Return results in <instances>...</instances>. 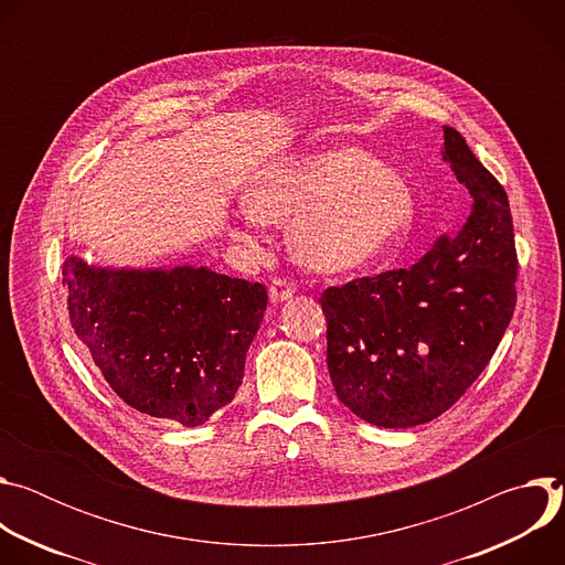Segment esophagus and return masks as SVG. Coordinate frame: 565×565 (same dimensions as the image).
I'll use <instances>...</instances> for the list:
<instances>
[{"label": "esophagus", "instance_id": "1", "mask_svg": "<svg viewBox=\"0 0 565 565\" xmlns=\"http://www.w3.org/2000/svg\"><path fill=\"white\" fill-rule=\"evenodd\" d=\"M268 292H270V301L279 303V301H286V299H292L295 295V286L286 279H273L270 286H268Z\"/></svg>", "mask_w": 565, "mask_h": 565}]
</instances>
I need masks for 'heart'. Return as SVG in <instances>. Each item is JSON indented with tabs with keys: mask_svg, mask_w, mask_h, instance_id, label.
<instances>
[{
	"mask_svg": "<svg viewBox=\"0 0 565 565\" xmlns=\"http://www.w3.org/2000/svg\"><path fill=\"white\" fill-rule=\"evenodd\" d=\"M246 212L290 221L295 259L319 273H355L388 259L414 225V199L377 156L335 147L266 170L248 188ZM248 241L244 230H234Z\"/></svg>",
	"mask_w": 565,
	"mask_h": 565,
	"instance_id": "b5f03b06",
	"label": "heart"
}]
</instances>
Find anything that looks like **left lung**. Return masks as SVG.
<instances>
[{
  "instance_id": "8db88e82",
  "label": "left lung",
  "mask_w": 565,
  "mask_h": 565,
  "mask_svg": "<svg viewBox=\"0 0 565 565\" xmlns=\"http://www.w3.org/2000/svg\"><path fill=\"white\" fill-rule=\"evenodd\" d=\"M445 129V160L473 201L414 266L321 292L335 393L384 429L425 425L465 395L503 340L516 306L510 201L465 138Z\"/></svg>"
}]
</instances>
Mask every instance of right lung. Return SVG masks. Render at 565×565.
<instances>
[{
    "label": "right lung",
    "instance_id": "right-lung-1",
    "mask_svg": "<svg viewBox=\"0 0 565 565\" xmlns=\"http://www.w3.org/2000/svg\"><path fill=\"white\" fill-rule=\"evenodd\" d=\"M68 317L109 386L140 414L203 425L244 380L268 290L207 268L62 266Z\"/></svg>",
    "mask_w": 565,
    "mask_h": 565
}]
</instances>
